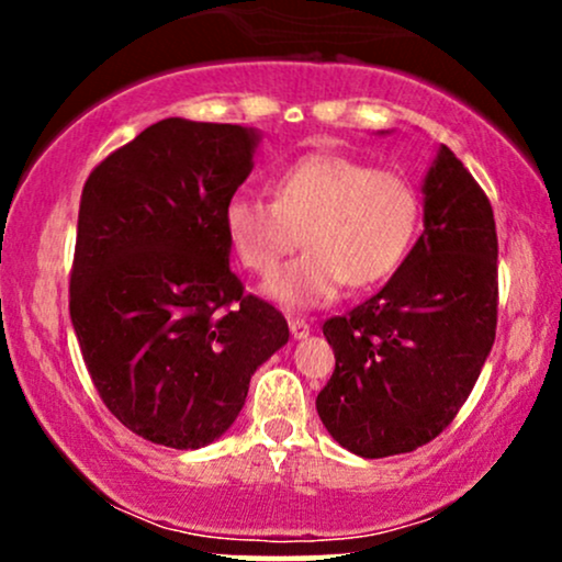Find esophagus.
Segmentation results:
<instances>
[{"mask_svg": "<svg viewBox=\"0 0 562 562\" xmlns=\"http://www.w3.org/2000/svg\"><path fill=\"white\" fill-rule=\"evenodd\" d=\"M288 327H290V333H293V338H306L308 333H312V325H308L306 319H301V317H290L288 319Z\"/></svg>", "mask_w": 562, "mask_h": 562, "instance_id": "esophagus-1", "label": "esophagus"}]
</instances>
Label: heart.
Here are the masks:
<instances>
[{
    "instance_id": "b5f03b06",
    "label": "heart",
    "mask_w": 562,
    "mask_h": 562,
    "mask_svg": "<svg viewBox=\"0 0 562 562\" xmlns=\"http://www.w3.org/2000/svg\"><path fill=\"white\" fill-rule=\"evenodd\" d=\"M272 198L237 192L224 227L245 269L267 274L303 243L267 290L290 308L325 306L348 282L362 290L402 267L420 227V195L402 171L338 153H308L277 173Z\"/></svg>"
}]
</instances>
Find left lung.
Here are the masks:
<instances>
[{
	"instance_id": "obj_1",
	"label": "left lung",
	"mask_w": 562,
	"mask_h": 562,
	"mask_svg": "<svg viewBox=\"0 0 562 562\" xmlns=\"http://www.w3.org/2000/svg\"><path fill=\"white\" fill-rule=\"evenodd\" d=\"M425 229L380 293L322 325L335 370L319 420L353 454L434 441L468 402L496 333V227L486 192L447 145L423 184Z\"/></svg>"
}]
</instances>
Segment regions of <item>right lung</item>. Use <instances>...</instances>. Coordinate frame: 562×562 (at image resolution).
<instances>
[{
    "instance_id": "1",
    "label": "right lung",
    "mask_w": 562,
    "mask_h": 562,
    "mask_svg": "<svg viewBox=\"0 0 562 562\" xmlns=\"http://www.w3.org/2000/svg\"><path fill=\"white\" fill-rule=\"evenodd\" d=\"M256 145L254 128L164 119L83 184L70 322L102 402L153 443L222 436L288 344L285 317L229 269L224 209Z\"/></svg>"
}]
</instances>
